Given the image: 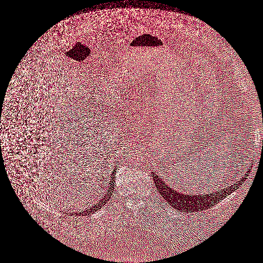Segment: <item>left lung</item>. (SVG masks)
<instances>
[{
    "label": "left lung",
    "instance_id": "8db88e82",
    "mask_svg": "<svg viewBox=\"0 0 263 263\" xmlns=\"http://www.w3.org/2000/svg\"><path fill=\"white\" fill-rule=\"evenodd\" d=\"M154 176V181L156 183L157 190L164 198L169 203L173 208L179 211H183L185 213L191 212H198V211H205L207 209L215 206L220 200L226 198L232 191L241 185V182L233 183L231 186L226 187L217 192H214L211 194H203V195H187L183 194L179 191H174L167 183H165L161 178L158 176ZM243 178V180H244Z\"/></svg>",
    "mask_w": 263,
    "mask_h": 263
}]
</instances>
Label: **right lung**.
<instances>
[{"instance_id":"right-lung-1","label":"right lung","mask_w":263,"mask_h":263,"mask_svg":"<svg viewBox=\"0 0 263 263\" xmlns=\"http://www.w3.org/2000/svg\"><path fill=\"white\" fill-rule=\"evenodd\" d=\"M115 174V173H114ZM114 174H111V180H110V182H109V187H108V191L106 192V194L104 195V197L102 198V199L99 200V202H98V204H96V205H94L92 208L89 209V210H86V211H83L82 213H74V214H72L74 216H87V215H89V214H93V213H95L96 211H98L100 209L102 208L106 203H107V201H109V198H110V196H111V194H112V192H114V189H115V178H116V176L114 175Z\"/></svg>"}]
</instances>
